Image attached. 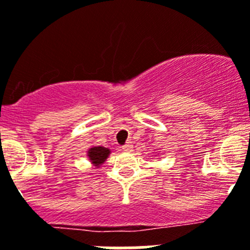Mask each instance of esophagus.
Masks as SVG:
<instances>
[{
	"mask_svg": "<svg viewBox=\"0 0 250 250\" xmlns=\"http://www.w3.org/2000/svg\"><path fill=\"white\" fill-rule=\"evenodd\" d=\"M121 148H122L123 151H131V149L133 148V146H132L131 142H128V143H125V145H123V146L121 147Z\"/></svg>",
	"mask_w": 250,
	"mask_h": 250,
	"instance_id": "obj_1",
	"label": "esophagus"
}]
</instances>
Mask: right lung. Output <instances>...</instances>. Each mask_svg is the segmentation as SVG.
Masks as SVG:
<instances>
[{
    "mask_svg": "<svg viewBox=\"0 0 250 250\" xmlns=\"http://www.w3.org/2000/svg\"><path fill=\"white\" fill-rule=\"evenodd\" d=\"M110 151L105 147H102V146H97V147H92V148L88 149V157H89V161L92 162L94 166H101L107 157L109 156Z\"/></svg>",
    "mask_w": 250,
    "mask_h": 250,
    "instance_id": "1",
    "label": "right lung"
}]
</instances>
